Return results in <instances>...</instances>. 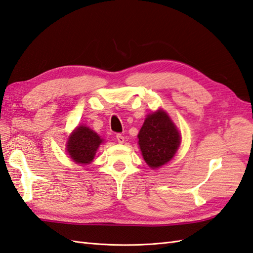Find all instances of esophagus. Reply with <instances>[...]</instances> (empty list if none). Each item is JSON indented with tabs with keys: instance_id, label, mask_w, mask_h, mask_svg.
Masks as SVG:
<instances>
[{
	"instance_id": "obj_1",
	"label": "esophagus",
	"mask_w": 253,
	"mask_h": 253,
	"mask_svg": "<svg viewBox=\"0 0 253 253\" xmlns=\"http://www.w3.org/2000/svg\"><path fill=\"white\" fill-rule=\"evenodd\" d=\"M117 141H118V143L119 144H123V143H125V136H122V135L121 134H117Z\"/></svg>"
}]
</instances>
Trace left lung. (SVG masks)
Listing matches in <instances>:
<instances>
[{
  "mask_svg": "<svg viewBox=\"0 0 253 253\" xmlns=\"http://www.w3.org/2000/svg\"><path fill=\"white\" fill-rule=\"evenodd\" d=\"M137 137L141 155L152 169L169 162L181 141L179 131L163 109L147 116Z\"/></svg>",
  "mask_w": 253,
  "mask_h": 253,
  "instance_id": "8db88e82",
  "label": "left lung"
}]
</instances>
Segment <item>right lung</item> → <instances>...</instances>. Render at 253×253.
<instances>
[{
    "mask_svg": "<svg viewBox=\"0 0 253 253\" xmlns=\"http://www.w3.org/2000/svg\"><path fill=\"white\" fill-rule=\"evenodd\" d=\"M103 138L87 126H79L67 139L66 151L77 164H90L93 161Z\"/></svg>",
    "mask_w": 253,
    "mask_h": 253,
    "instance_id": "1",
    "label": "right lung"
}]
</instances>
